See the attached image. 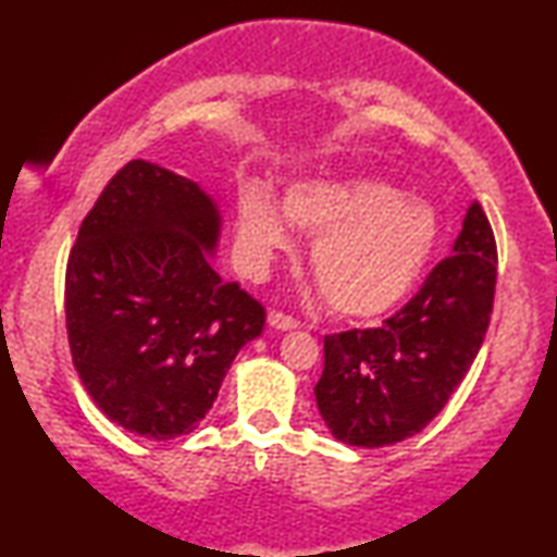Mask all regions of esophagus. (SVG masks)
I'll list each match as a JSON object with an SVG mask.
<instances>
[{
	"label": "esophagus",
	"mask_w": 557,
	"mask_h": 557,
	"mask_svg": "<svg viewBox=\"0 0 557 557\" xmlns=\"http://www.w3.org/2000/svg\"><path fill=\"white\" fill-rule=\"evenodd\" d=\"M269 324L273 326V330H278V332L299 330V322H296L294 317L281 314V311H269Z\"/></svg>",
	"instance_id": "obj_1"
}]
</instances>
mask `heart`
<instances>
[{
	"mask_svg": "<svg viewBox=\"0 0 557 557\" xmlns=\"http://www.w3.org/2000/svg\"><path fill=\"white\" fill-rule=\"evenodd\" d=\"M311 235V271L334 314L368 319L393 309L421 278L438 243V215L425 200L377 177H317L286 189L284 208L261 187L238 197V258L265 276Z\"/></svg>",
	"mask_w": 557,
	"mask_h": 557,
	"instance_id": "b5f03b06",
	"label": "heart"
}]
</instances>
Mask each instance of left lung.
Returning <instances> with one entry per match:
<instances>
[{"label":"left lung","mask_w":557,"mask_h":557,"mask_svg":"<svg viewBox=\"0 0 557 557\" xmlns=\"http://www.w3.org/2000/svg\"><path fill=\"white\" fill-rule=\"evenodd\" d=\"M497 284V246L471 202L451 256L377 330L324 337L319 413L347 446H393L421 433L467 377L482 347Z\"/></svg>","instance_id":"obj_1"}]
</instances>
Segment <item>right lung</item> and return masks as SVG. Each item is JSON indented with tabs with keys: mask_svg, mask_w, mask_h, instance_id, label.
Instances as JSON below:
<instances>
[{
	"mask_svg": "<svg viewBox=\"0 0 557 557\" xmlns=\"http://www.w3.org/2000/svg\"><path fill=\"white\" fill-rule=\"evenodd\" d=\"M215 197L134 159L83 220L65 271L73 364L96 408L170 441L210 413L225 372L261 337L265 311L215 271Z\"/></svg>",
	"mask_w": 557,
	"mask_h": 557,
	"instance_id": "add662e5",
	"label": "right lung"
}]
</instances>
